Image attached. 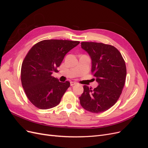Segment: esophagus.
<instances>
[{
	"instance_id": "34e87169",
	"label": "esophagus",
	"mask_w": 148,
	"mask_h": 148,
	"mask_svg": "<svg viewBox=\"0 0 148 148\" xmlns=\"http://www.w3.org/2000/svg\"><path fill=\"white\" fill-rule=\"evenodd\" d=\"M75 84H77V83H76V82H70V86H74V85H75Z\"/></svg>"
}]
</instances>
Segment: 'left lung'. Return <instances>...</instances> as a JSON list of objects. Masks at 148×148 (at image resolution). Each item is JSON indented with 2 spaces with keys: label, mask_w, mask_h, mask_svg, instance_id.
Here are the masks:
<instances>
[{
  "label": "left lung",
  "mask_w": 148,
  "mask_h": 148,
  "mask_svg": "<svg viewBox=\"0 0 148 148\" xmlns=\"http://www.w3.org/2000/svg\"><path fill=\"white\" fill-rule=\"evenodd\" d=\"M82 48L92 60L91 72L98 86L92 89L84 85L79 97L80 104L92 113H101L112 107L122 94L127 75L125 62L117 48L99 42H82Z\"/></svg>",
  "instance_id": "1"
}]
</instances>
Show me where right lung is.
<instances>
[{"label":"right lung","mask_w":148,"mask_h":148,"mask_svg":"<svg viewBox=\"0 0 148 148\" xmlns=\"http://www.w3.org/2000/svg\"><path fill=\"white\" fill-rule=\"evenodd\" d=\"M79 43L69 40H43L28 51L22 63L21 81L26 96L34 106L48 109L59 104L70 83L60 82L52 74L66 53Z\"/></svg>","instance_id":"obj_1"}]
</instances>
